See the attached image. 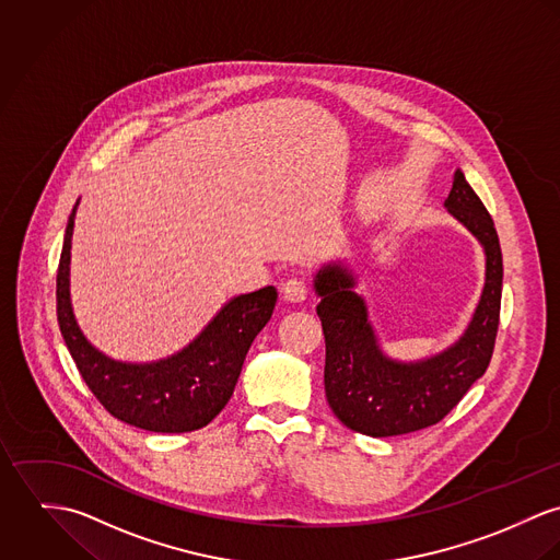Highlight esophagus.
Masks as SVG:
<instances>
[{"instance_id": "esophagus-1", "label": "esophagus", "mask_w": 560, "mask_h": 560, "mask_svg": "<svg viewBox=\"0 0 560 560\" xmlns=\"http://www.w3.org/2000/svg\"><path fill=\"white\" fill-rule=\"evenodd\" d=\"M281 290H283V299H285V301L301 303V301H305L307 294H310V283H307L305 279H301V277H294V279H288Z\"/></svg>"}]
</instances>
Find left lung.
I'll return each mask as SVG.
<instances>
[{"label": "left lung", "mask_w": 560, "mask_h": 560, "mask_svg": "<svg viewBox=\"0 0 560 560\" xmlns=\"http://www.w3.org/2000/svg\"><path fill=\"white\" fill-rule=\"evenodd\" d=\"M486 249V288L464 337L430 361L401 365L388 361L368 322L352 277L326 266L315 277L317 317L324 330V390L335 417L359 434L386 438L425 430L442 421L486 373L497 343L502 294V253L494 221L457 170L444 201Z\"/></svg>", "instance_id": "1"}]
</instances>
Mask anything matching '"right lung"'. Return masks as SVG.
Masks as SVG:
<instances>
[{
	"label": "right lung",
	"mask_w": 560,
	"mask_h": 560,
	"mask_svg": "<svg viewBox=\"0 0 560 560\" xmlns=\"http://www.w3.org/2000/svg\"><path fill=\"white\" fill-rule=\"evenodd\" d=\"M72 208L58 266V322L63 341L88 388L103 408L132 428L183 434L206 428L230 401L253 339L277 305L272 285L230 301L180 354L152 363H116L81 335L68 296Z\"/></svg>",
	"instance_id": "add662e5"
}]
</instances>
